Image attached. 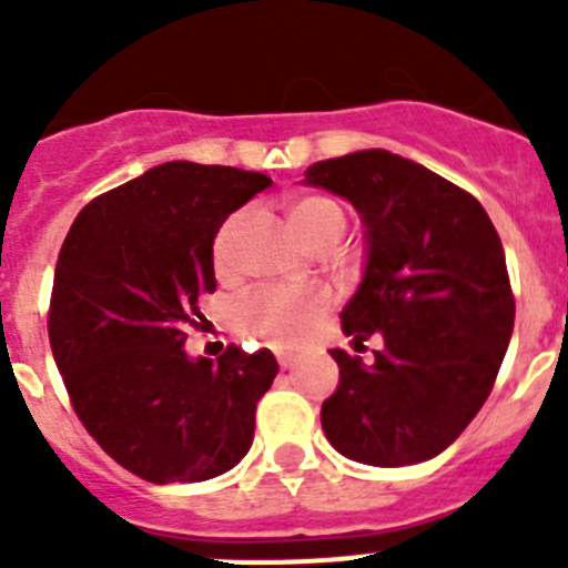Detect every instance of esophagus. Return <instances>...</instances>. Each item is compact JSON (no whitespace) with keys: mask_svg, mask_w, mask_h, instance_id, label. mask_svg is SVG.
Listing matches in <instances>:
<instances>
[{"mask_svg":"<svg viewBox=\"0 0 568 568\" xmlns=\"http://www.w3.org/2000/svg\"><path fill=\"white\" fill-rule=\"evenodd\" d=\"M275 361H278V366H281V369H290V366H295V364H298V355H290V353H278V355H275Z\"/></svg>","mask_w":568,"mask_h":568,"instance_id":"obj_1","label":"esophagus"}]
</instances>
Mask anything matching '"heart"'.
Segmentation results:
<instances>
[{"mask_svg":"<svg viewBox=\"0 0 568 568\" xmlns=\"http://www.w3.org/2000/svg\"><path fill=\"white\" fill-rule=\"evenodd\" d=\"M287 215L295 233L310 247H335L346 230V210L335 199L318 193L293 195L287 202ZM244 213L227 215L213 241L215 273L230 270V244ZM329 307V295L318 287H255L241 295L233 307V327L241 335L267 341L275 346H293L307 338L321 313Z\"/></svg>","mask_w":568,"mask_h":568,"instance_id":"obj_1","label":"heart"}]
</instances>
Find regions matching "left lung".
<instances>
[{
    "label": "left lung",
    "mask_w": 568,
    "mask_h": 568,
    "mask_svg": "<svg viewBox=\"0 0 568 568\" xmlns=\"http://www.w3.org/2000/svg\"><path fill=\"white\" fill-rule=\"evenodd\" d=\"M307 184L344 195L364 215L366 275L341 313L369 366L333 349L338 389L321 406L329 444L369 466L440 455L489 398L515 327L506 255L471 193L389 150L315 162Z\"/></svg>",
    "instance_id": "obj_1"
}]
</instances>
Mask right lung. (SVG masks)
Returning <instances> with one entry per match:
<instances>
[{
    "instance_id": "obj_1",
    "label": "right lung",
    "mask_w": 568,
    "mask_h": 568,
    "mask_svg": "<svg viewBox=\"0 0 568 568\" xmlns=\"http://www.w3.org/2000/svg\"><path fill=\"white\" fill-rule=\"evenodd\" d=\"M270 179L168 162L97 195L64 235L48 338L70 406L104 453L150 484H199L253 444L278 364L227 346L190 361L184 324L215 293L213 239Z\"/></svg>"
}]
</instances>
